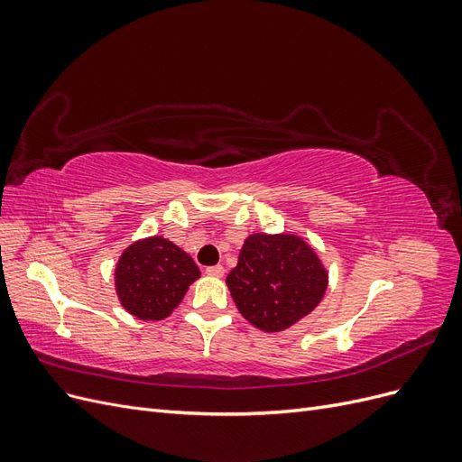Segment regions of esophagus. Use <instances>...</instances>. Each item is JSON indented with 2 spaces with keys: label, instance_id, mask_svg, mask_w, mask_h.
Listing matches in <instances>:
<instances>
[{
  "label": "esophagus",
  "instance_id": "34e87169",
  "mask_svg": "<svg viewBox=\"0 0 462 462\" xmlns=\"http://www.w3.org/2000/svg\"><path fill=\"white\" fill-rule=\"evenodd\" d=\"M206 273L212 275V277H223V273H226V268L223 265H209V268H206Z\"/></svg>",
  "mask_w": 462,
  "mask_h": 462
}]
</instances>
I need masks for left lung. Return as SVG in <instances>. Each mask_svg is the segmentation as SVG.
<instances>
[{
	"label": "left lung",
	"mask_w": 462,
	"mask_h": 462,
	"mask_svg": "<svg viewBox=\"0 0 462 462\" xmlns=\"http://www.w3.org/2000/svg\"><path fill=\"white\" fill-rule=\"evenodd\" d=\"M329 275L316 250L292 233H253L226 283L254 328L275 333L309 316L326 295Z\"/></svg>",
	"instance_id": "left-lung-1"
}]
</instances>
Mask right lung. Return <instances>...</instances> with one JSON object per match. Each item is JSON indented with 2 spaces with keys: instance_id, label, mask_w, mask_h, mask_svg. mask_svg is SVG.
Here are the masks:
<instances>
[{
  "instance_id": "right-lung-1",
  "label": "right lung",
  "mask_w": 462,
  "mask_h": 462,
  "mask_svg": "<svg viewBox=\"0 0 462 462\" xmlns=\"http://www.w3.org/2000/svg\"><path fill=\"white\" fill-rule=\"evenodd\" d=\"M199 277V265L183 248L160 235L146 236L119 256L116 292L129 314L144 321H160L177 309Z\"/></svg>"
}]
</instances>
